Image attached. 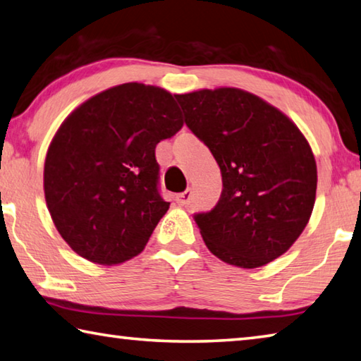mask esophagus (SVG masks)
<instances>
[{"mask_svg":"<svg viewBox=\"0 0 361 361\" xmlns=\"http://www.w3.org/2000/svg\"><path fill=\"white\" fill-rule=\"evenodd\" d=\"M175 202L178 203L180 207H188L189 203L192 202V191H191V189H188V191H185V192H181V194L176 195Z\"/></svg>","mask_w":361,"mask_h":361,"instance_id":"esophagus-1","label":"esophagus"}]
</instances>
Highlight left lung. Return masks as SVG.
I'll use <instances>...</instances> for the list:
<instances>
[{
	"label": "left lung",
	"instance_id": "obj_1",
	"mask_svg": "<svg viewBox=\"0 0 361 361\" xmlns=\"http://www.w3.org/2000/svg\"><path fill=\"white\" fill-rule=\"evenodd\" d=\"M175 97L222 175L218 205L194 218L207 247L228 265L270 264L297 241L316 202L317 166L306 137L279 109L245 90Z\"/></svg>",
	"mask_w": 361,
	"mask_h": 361
}]
</instances>
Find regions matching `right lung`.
<instances>
[{
  "instance_id": "add662e5",
  "label": "right lung",
  "mask_w": 361,
  "mask_h": 361,
  "mask_svg": "<svg viewBox=\"0 0 361 361\" xmlns=\"http://www.w3.org/2000/svg\"><path fill=\"white\" fill-rule=\"evenodd\" d=\"M183 123L167 90L137 82L101 91L61 123L45 156L44 194L72 251L107 267L143 251L170 207L154 148Z\"/></svg>"
}]
</instances>
